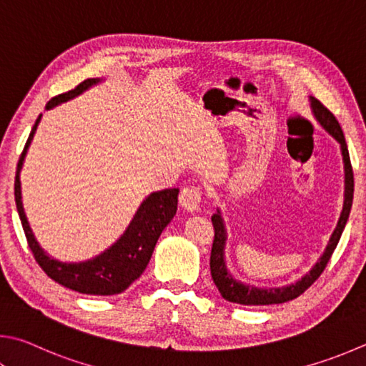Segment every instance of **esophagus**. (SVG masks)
I'll return each instance as SVG.
<instances>
[{"mask_svg": "<svg viewBox=\"0 0 366 366\" xmlns=\"http://www.w3.org/2000/svg\"><path fill=\"white\" fill-rule=\"evenodd\" d=\"M202 195H203L202 187H197V185H189V187H184V190L181 192L179 203L182 204L184 209L195 212V211H198V208H200Z\"/></svg>", "mask_w": 366, "mask_h": 366, "instance_id": "1", "label": "esophagus"}]
</instances>
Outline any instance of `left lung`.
<instances>
[{"mask_svg":"<svg viewBox=\"0 0 366 366\" xmlns=\"http://www.w3.org/2000/svg\"><path fill=\"white\" fill-rule=\"evenodd\" d=\"M310 105H312V112H314L315 118L318 119V123H320L323 128L341 144L344 169H345V198H344V208L341 212L340 222H337V227L335 229L333 235L330 238L327 251L323 252L320 261L315 264V267L312 269L307 275H304L301 280L296 282L295 285H290V287L262 290L256 287H248V285H243L240 282L234 280L227 272V269H225V262H224L225 230H224L221 214H219L217 211V214L211 217L212 227H214V240H212V248H211L209 269H211L212 282H214L219 293L222 295L225 301L243 304V305H269V304L287 302V301H291V299L301 296L304 291L310 288L312 285L315 283L317 278L323 274L325 267H327L331 256H333L337 243H340L345 222H347L349 214H350L352 200H354V171H352L347 144H345L342 129L340 123H337V119L320 101H318V99L310 97Z\"/></svg>","mask_w":366,"mask_h":366,"instance_id":"1","label":"left lung"}]
</instances>
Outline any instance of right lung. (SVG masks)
<instances>
[{
    "instance_id": "right-lung-1",
    "label": "right lung",
    "mask_w": 366,
    "mask_h": 366,
    "mask_svg": "<svg viewBox=\"0 0 366 366\" xmlns=\"http://www.w3.org/2000/svg\"><path fill=\"white\" fill-rule=\"evenodd\" d=\"M96 83H99V79L96 78L84 79L75 89L52 97L46 104V109L49 110L59 104L70 101V99L81 94L83 91ZM39 119H41V115L38 117L35 124H33L29 139H26L24 152L21 154V158H19L14 181L17 212L19 217H21L26 243H29V248L33 252V257H35L39 267L44 270L46 275L65 288L92 296H112L123 293L132 282L142 275L163 229L174 217L177 211L179 189L154 192V194L145 198L141 208L137 209L134 219H132V222L129 224L128 230L124 232L123 237L119 238L114 247L104 251L102 254L78 264L59 262L39 248L38 242L31 234L29 221L25 217L21 197V179H19V174H21L26 149H29L33 134H35Z\"/></svg>"
}]
</instances>
